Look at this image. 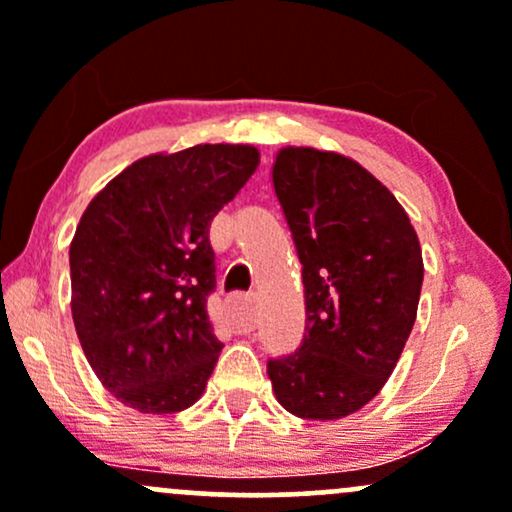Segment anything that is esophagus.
Segmentation results:
<instances>
[{
    "label": "esophagus",
    "mask_w": 512,
    "mask_h": 512,
    "mask_svg": "<svg viewBox=\"0 0 512 512\" xmlns=\"http://www.w3.org/2000/svg\"><path fill=\"white\" fill-rule=\"evenodd\" d=\"M231 320L238 334H248L257 327V298H243V301L231 303Z\"/></svg>",
    "instance_id": "1"
}]
</instances>
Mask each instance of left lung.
Segmentation results:
<instances>
[{
  "instance_id": "left-lung-1",
  "label": "left lung",
  "mask_w": 512,
  "mask_h": 512,
  "mask_svg": "<svg viewBox=\"0 0 512 512\" xmlns=\"http://www.w3.org/2000/svg\"><path fill=\"white\" fill-rule=\"evenodd\" d=\"M274 192L303 264L305 334L269 358L279 404L301 419L354 414L395 370L424 284L421 245L395 195L351 158L289 146Z\"/></svg>"
}]
</instances>
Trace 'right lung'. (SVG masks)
<instances>
[{"label":"right lung","mask_w":512,"mask_h":512,"mask_svg":"<svg viewBox=\"0 0 512 512\" xmlns=\"http://www.w3.org/2000/svg\"><path fill=\"white\" fill-rule=\"evenodd\" d=\"M260 166L245 144L134 161L91 199L69 245L72 317L93 373L127 407L175 414L219 361L209 226Z\"/></svg>","instance_id":"right-lung-1"}]
</instances>
